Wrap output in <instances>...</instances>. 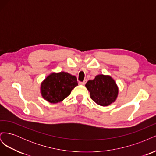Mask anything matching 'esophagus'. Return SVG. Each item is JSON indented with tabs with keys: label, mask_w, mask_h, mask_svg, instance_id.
<instances>
[{
	"label": "esophagus",
	"mask_w": 156,
	"mask_h": 156,
	"mask_svg": "<svg viewBox=\"0 0 156 156\" xmlns=\"http://www.w3.org/2000/svg\"><path fill=\"white\" fill-rule=\"evenodd\" d=\"M87 79L86 80H84V81H83V82H79V84H83V85H84V84H86V83H87Z\"/></svg>",
	"instance_id": "1"
}]
</instances>
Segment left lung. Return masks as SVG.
Masks as SVG:
<instances>
[{"label":"left lung","instance_id":"1","mask_svg":"<svg viewBox=\"0 0 156 156\" xmlns=\"http://www.w3.org/2000/svg\"><path fill=\"white\" fill-rule=\"evenodd\" d=\"M85 86L90 93L92 100L103 107L115 102L119 94L117 84L109 75H96L94 79L88 81Z\"/></svg>","mask_w":156,"mask_h":156}]
</instances>
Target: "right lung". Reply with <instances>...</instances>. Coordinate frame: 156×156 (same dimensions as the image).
I'll return each instance as SVG.
<instances>
[{
  "mask_svg": "<svg viewBox=\"0 0 156 156\" xmlns=\"http://www.w3.org/2000/svg\"><path fill=\"white\" fill-rule=\"evenodd\" d=\"M78 85L77 77L67 72L52 73L41 84V94L46 101L57 103L68 97Z\"/></svg>",
  "mask_w": 156,
  "mask_h": 156,
  "instance_id": "add662e5",
  "label": "right lung"
}]
</instances>
